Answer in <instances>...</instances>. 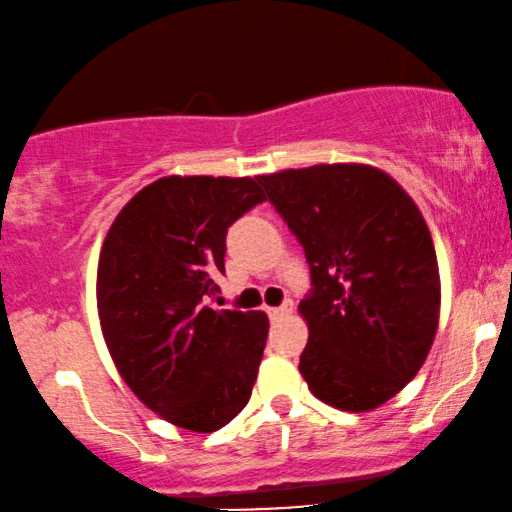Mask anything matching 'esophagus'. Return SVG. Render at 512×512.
Wrapping results in <instances>:
<instances>
[{"mask_svg":"<svg viewBox=\"0 0 512 512\" xmlns=\"http://www.w3.org/2000/svg\"><path fill=\"white\" fill-rule=\"evenodd\" d=\"M290 309H293L290 304H283V307H267V314L271 321H276V319H281V316H288Z\"/></svg>","mask_w":512,"mask_h":512,"instance_id":"obj_1","label":"esophagus"}]
</instances>
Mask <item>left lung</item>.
I'll return each mask as SVG.
<instances>
[{"instance_id": "obj_1", "label": "left lung", "mask_w": 512, "mask_h": 512, "mask_svg": "<svg viewBox=\"0 0 512 512\" xmlns=\"http://www.w3.org/2000/svg\"><path fill=\"white\" fill-rule=\"evenodd\" d=\"M302 243L312 295L300 373L316 399L364 413L404 390L439 326V264L428 224L390 174L364 163L260 174Z\"/></svg>"}]
</instances>
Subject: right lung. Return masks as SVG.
<instances>
[{"label": "right lung", "mask_w": 512, "mask_h": 512, "mask_svg": "<svg viewBox=\"0 0 512 512\" xmlns=\"http://www.w3.org/2000/svg\"><path fill=\"white\" fill-rule=\"evenodd\" d=\"M267 200L252 177H163L118 212L96 271L101 333L120 378L167 423L215 432L248 404L269 319L212 309L226 229Z\"/></svg>", "instance_id": "right-lung-1"}]
</instances>
